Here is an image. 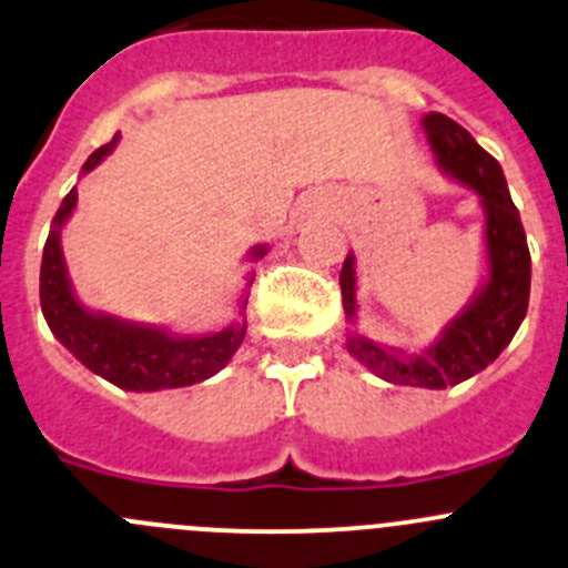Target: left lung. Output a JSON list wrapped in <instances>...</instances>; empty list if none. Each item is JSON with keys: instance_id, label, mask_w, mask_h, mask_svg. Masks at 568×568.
<instances>
[{"instance_id": "1", "label": "left lung", "mask_w": 568, "mask_h": 568, "mask_svg": "<svg viewBox=\"0 0 568 568\" xmlns=\"http://www.w3.org/2000/svg\"><path fill=\"white\" fill-rule=\"evenodd\" d=\"M422 126L438 169L480 196L486 216V277L464 311L422 352L396 349L357 333V277L352 252L341 268V296L349 322L346 352L355 361L385 383L438 390L475 377L510 344L530 302V250L503 166L449 115L427 113Z\"/></svg>"}]
</instances>
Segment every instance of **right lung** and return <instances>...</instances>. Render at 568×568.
Segmentation results:
<instances>
[{
	"label": "right lung",
	"mask_w": 568,
	"mask_h": 568,
	"mask_svg": "<svg viewBox=\"0 0 568 568\" xmlns=\"http://www.w3.org/2000/svg\"><path fill=\"white\" fill-rule=\"evenodd\" d=\"M119 144L113 141L99 146L82 166V174L93 172ZM77 207V189L65 194L52 219L41 261V311L54 338L77 357L85 368L124 390H163L202 383L222 372L235 355L246 335V300L255 274H246V288L239 302V318L219 333L178 335L155 324H135L110 313L91 311L77 300L71 288L69 268L63 261L60 233ZM268 252L266 244L250 250V261H261Z\"/></svg>",
	"instance_id": "1"
}]
</instances>
